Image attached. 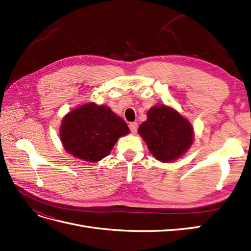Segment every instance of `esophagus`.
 <instances>
[{"mask_svg":"<svg viewBox=\"0 0 251 251\" xmlns=\"http://www.w3.org/2000/svg\"><path fill=\"white\" fill-rule=\"evenodd\" d=\"M128 127H130V130L133 133H136V132H137V128H138V124L137 123H130V124H128Z\"/></svg>","mask_w":251,"mask_h":251,"instance_id":"1","label":"esophagus"}]
</instances>
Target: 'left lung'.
<instances>
[{
	"label": "left lung",
	"instance_id": "obj_1",
	"mask_svg": "<svg viewBox=\"0 0 251 251\" xmlns=\"http://www.w3.org/2000/svg\"><path fill=\"white\" fill-rule=\"evenodd\" d=\"M153 156L170 162L186 153L194 138L191 123L166 105L158 104L148 112V119L138 128Z\"/></svg>",
	"mask_w": 251,
	"mask_h": 251
}]
</instances>
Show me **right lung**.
Returning a JSON list of instances; mask_svg holds the SVG:
<instances>
[{
  "mask_svg": "<svg viewBox=\"0 0 251 251\" xmlns=\"http://www.w3.org/2000/svg\"><path fill=\"white\" fill-rule=\"evenodd\" d=\"M128 133L125 120L110 108L89 102L67 114L59 135L68 153L96 162L110 155L118 138Z\"/></svg>",
  "mask_w": 251,
  "mask_h": 251,
  "instance_id": "right-lung-1",
  "label": "right lung"
}]
</instances>
